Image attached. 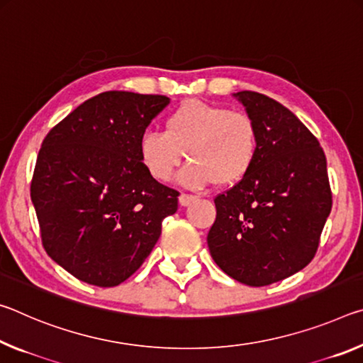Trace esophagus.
I'll return each instance as SVG.
<instances>
[{
    "mask_svg": "<svg viewBox=\"0 0 363 363\" xmlns=\"http://www.w3.org/2000/svg\"><path fill=\"white\" fill-rule=\"evenodd\" d=\"M196 196L193 194H186V193H182L180 196H178V203H180L182 206H189L191 203H194Z\"/></svg>",
    "mask_w": 363,
    "mask_h": 363,
    "instance_id": "1",
    "label": "esophagus"
}]
</instances>
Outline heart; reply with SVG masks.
<instances>
[{
	"label": "heart",
	"mask_w": 363,
	"mask_h": 363,
	"mask_svg": "<svg viewBox=\"0 0 363 363\" xmlns=\"http://www.w3.org/2000/svg\"><path fill=\"white\" fill-rule=\"evenodd\" d=\"M260 150L254 118L225 106L186 101L164 121V132H146L138 141L143 169L156 182H169L185 159L183 185L201 188L216 183L231 186L245 180Z\"/></svg>",
	"instance_id": "1"
}]
</instances>
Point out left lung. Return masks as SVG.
Listing matches in <instances>:
<instances>
[{"label":"left lung","mask_w":363,"mask_h":363,"mask_svg":"<svg viewBox=\"0 0 363 363\" xmlns=\"http://www.w3.org/2000/svg\"><path fill=\"white\" fill-rule=\"evenodd\" d=\"M235 96L257 123L260 150L245 180L213 199L217 217L207 245L233 280L267 286L313 259L333 194L325 152L311 130L262 93Z\"/></svg>","instance_id":"1"}]
</instances>
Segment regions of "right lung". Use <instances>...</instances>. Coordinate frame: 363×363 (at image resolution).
I'll return each mask as SVG.
<instances>
[{
  "instance_id": "right-lung-1",
  "label": "right lung",
  "mask_w": 363,
  "mask_h": 363,
  "mask_svg": "<svg viewBox=\"0 0 363 363\" xmlns=\"http://www.w3.org/2000/svg\"><path fill=\"white\" fill-rule=\"evenodd\" d=\"M167 96L104 91L41 143L30 196L41 245L80 281L117 286L140 269L180 193L147 175L138 141Z\"/></svg>"
}]
</instances>
